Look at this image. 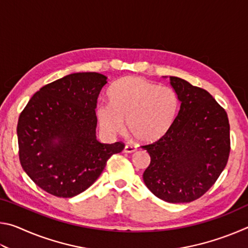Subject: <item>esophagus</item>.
<instances>
[{
  "instance_id": "obj_1",
  "label": "esophagus",
  "mask_w": 248,
  "mask_h": 248,
  "mask_svg": "<svg viewBox=\"0 0 248 248\" xmlns=\"http://www.w3.org/2000/svg\"><path fill=\"white\" fill-rule=\"evenodd\" d=\"M138 149H137V146L136 145H131V144H127L124 146V151L125 153H133V152H136Z\"/></svg>"
}]
</instances>
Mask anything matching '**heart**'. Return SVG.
<instances>
[{
    "instance_id": "obj_1",
    "label": "heart",
    "mask_w": 248,
    "mask_h": 248,
    "mask_svg": "<svg viewBox=\"0 0 248 248\" xmlns=\"http://www.w3.org/2000/svg\"><path fill=\"white\" fill-rule=\"evenodd\" d=\"M107 96L109 103L96 106V117L108 134L123 131L127 120L128 131L138 141H155L167 132L177 114L175 92L143 78L118 79L109 87Z\"/></svg>"
}]
</instances>
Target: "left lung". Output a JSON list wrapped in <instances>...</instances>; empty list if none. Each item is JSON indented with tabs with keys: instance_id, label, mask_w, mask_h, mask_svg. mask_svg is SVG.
<instances>
[{
	"instance_id": "1",
	"label": "left lung",
	"mask_w": 248,
	"mask_h": 248,
	"mask_svg": "<svg viewBox=\"0 0 248 248\" xmlns=\"http://www.w3.org/2000/svg\"><path fill=\"white\" fill-rule=\"evenodd\" d=\"M180 102L164 136L143 145L151 163L143 173L146 187L170 203L200 198L219 178L228 163V114L210 93L183 78L170 77Z\"/></svg>"
}]
</instances>
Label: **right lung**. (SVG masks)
Masks as SVG:
<instances>
[{
	"mask_svg": "<svg viewBox=\"0 0 248 248\" xmlns=\"http://www.w3.org/2000/svg\"><path fill=\"white\" fill-rule=\"evenodd\" d=\"M105 75L73 73L33 94L17 124L18 155L23 170L48 194L71 198L92 186L123 142L96 139L95 108Z\"/></svg>",
	"mask_w": 248,
	"mask_h": 248,
	"instance_id": "1",
	"label": "right lung"
}]
</instances>
